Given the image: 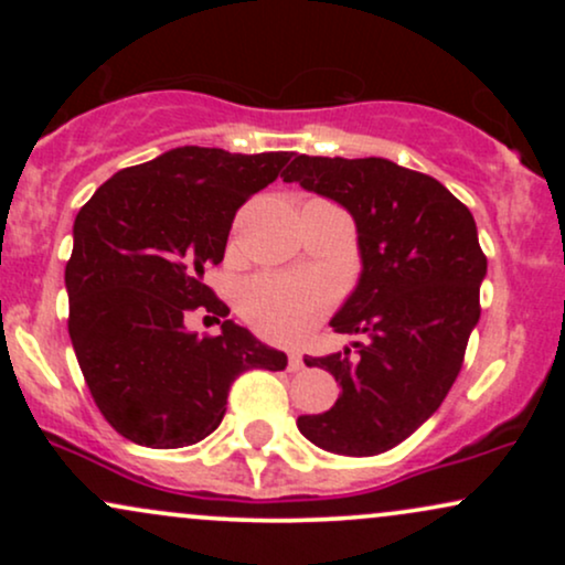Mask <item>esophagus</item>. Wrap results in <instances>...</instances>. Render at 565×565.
I'll return each mask as SVG.
<instances>
[{
    "label": "esophagus",
    "mask_w": 565,
    "mask_h": 565,
    "mask_svg": "<svg viewBox=\"0 0 565 565\" xmlns=\"http://www.w3.org/2000/svg\"><path fill=\"white\" fill-rule=\"evenodd\" d=\"M302 366H305L302 355L300 353H289V372H300Z\"/></svg>",
    "instance_id": "obj_1"
}]
</instances>
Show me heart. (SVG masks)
I'll use <instances>...</instances> for the list:
<instances>
[{"mask_svg": "<svg viewBox=\"0 0 565 565\" xmlns=\"http://www.w3.org/2000/svg\"><path fill=\"white\" fill-rule=\"evenodd\" d=\"M332 302L327 281L316 276L263 274L242 291L244 316L257 332L278 342L302 340Z\"/></svg>", "mask_w": 565, "mask_h": 565, "instance_id": "heart-1", "label": "heart"}]
</instances>
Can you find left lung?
I'll list each match as a JSON object with an SVG mask.
<instances>
[{
  "instance_id": "obj_1",
  "label": "left lung",
  "mask_w": 565,
  "mask_h": 565,
  "mask_svg": "<svg viewBox=\"0 0 565 565\" xmlns=\"http://www.w3.org/2000/svg\"><path fill=\"white\" fill-rule=\"evenodd\" d=\"M284 183L345 206L359 233L361 276L329 327L364 334L359 353L305 359L340 382L337 404L297 419L310 444L374 457L436 414L481 319L486 257L470 210L449 188L391 159L300 157Z\"/></svg>"
}]
</instances>
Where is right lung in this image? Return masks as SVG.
Returning a JSON list of instances; mask_svg holds the SVG:
<instances>
[{
	"instance_id": "add662e5",
	"label": "right lung",
	"mask_w": 565,
	"mask_h": 565,
	"mask_svg": "<svg viewBox=\"0 0 565 565\" xmlns=\"http://www.w3.org/2000/svg\"><path fill=\"white\" fill-rule=\"evenodd\" d=\"M289 157L172 148L116 172L76 215L71 345L100 414L132 444H199L223 423L238 374L287 366L281 350L231 319L217 338L188 333L184 319L196 307L228 316L204 270L223 263L238 206L274 183Z\"/></svg>"
}]
</instances>
